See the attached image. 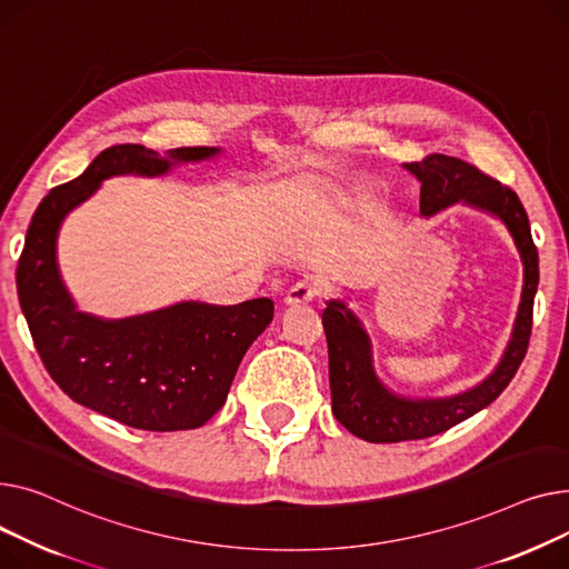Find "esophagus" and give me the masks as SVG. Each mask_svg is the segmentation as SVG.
Returning <instances> with one entry per match:
<instances>
[{"instance_id":"esophagus-1","label":"esophagus","mask_w":569,"mask_h":569,"mask_svg":"<svg viewBox=\"0 0 569 569\" xmlns=\"http://www.w3.org/2000/svg\"><path fill=\"white\" fill-rule=\"evenodd\" d=\"M323 287L315 280H298L296 284H291L284 293V303L287 306H300V303H312V300L321 298Z\"/></svg>"}]
</instances>
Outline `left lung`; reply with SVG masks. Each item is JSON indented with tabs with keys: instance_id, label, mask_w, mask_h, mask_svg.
<instances>
[{
	"instance_id": "8db88e82",
	"label": "left lung",
	"mask_w": 569,
	"mask_h": 569,
	"mask_svg": "<svg viewBox=\"0 0 569 569\" xmlns=\"http://www.w3.org/2000/svg\"><path fill=\"white\" fill-rule=\"evenodd\" d=\"M405 167L420 181L422 216H433L455 202H466L498 216L508 224L523 261V291L512 342L498 370L469 392L450 399H420V402L399 399L377 381L370 342L360 323L342 303L330 300L321 321L328 342L332 413L358 439L370 443L437 437L489 407L508 388L526 356L532 330V300H536L540 280L538 248L530 237L528 216L510 186L491 179L471 162L443 153H429L420 162H407Z\"/></svg>"
}]
</instances>
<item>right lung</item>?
I'll use <instances>...</instances> for the list:
<instances>
[{"label": "right lung", "instance_id": "1", "mask_svg": "<svg viewBox=\"0 0 569 569\" xmlns=\"http://www.w3.org/2000/svg\"><path fill=\"white\" fill-rule=\"evenodd\" d=\"M213 153L209 147H179L170 158L199 160ZM167 170L170 160L142 144L100 151L78 179L43 197L16 271L20 308L52 381L73 402L147 431L194 429L211 420L246 351L273 321L271 298L229 308L181 303L121 321H100L73 308L54 261L63 216L112 174L151 177Z\"/></svg>", "mask_w": 569, "mask_h": 569}]
</instances>
